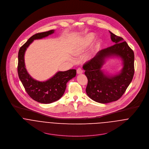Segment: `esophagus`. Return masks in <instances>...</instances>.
Segmentation results:
<instances>
[{
  "label": "esophagus",
  "instance_id": "34e87169",
  "mask_svg": "<svg viewBox=\"0 0 149 149\" xmlns=\"http://www.w3.org/2000/svg\"><path fill=\"white\" fill-rule=\"evenodd\" d=\"M83 70L81 69V68H77V74H81V73H83Z\"/></svg>",
  "mask_w": 149,
  "mask_h": 149
}]
</instances>
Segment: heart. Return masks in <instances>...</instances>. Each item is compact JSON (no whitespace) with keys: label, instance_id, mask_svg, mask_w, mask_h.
I'll use <instances>...</instances> for the list:
<instances>
[{"label":"heart","instance_id":"heart-1","mask_svg":"<svg viewBox=\"0 0 149 149\" xmlns=\"http://www.w3.org/2000/svg\"><path fill=\"white\" fill-rule=\"evenodd\" d=\"M94 38H95V36L93 34H89L86 35L85 37L84 38L81 45L79 47L77 50L76 51L75 53L76 54V53H79V52H81V50L84 49L86 47H88L93 41ZM100 45V41H97L95 43V49H97V48L99 47Z\"/></svg>","mask_w":149,"mask_h":149}]
</instances>
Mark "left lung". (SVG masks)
<instances>
[{
	"instance_id": "left-lung-1",
	"label": "left lung",
	"mask_w": 149,
	"mask_h": 149,
	"mask_svg": "<svg viewBox=\"0 0 149 149\" xmlns=\"http://www.w3.org/2000/svg\"><path fill=\"white\" fill-rule=\"evenodd\" d=\"M110 32V31H109ZM114 45L101 50L91 60L85 62L83 68L88 79L87 95L93 100L108 103L119 99L126 92L134 74V53L123 38L110 32ZM120 56L124 61V68L119 75L106 76L101 68L107 56Z\"/></svg>"
}]
</instances>
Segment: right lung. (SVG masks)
<instances>
[{"instance_id": "right-lung-1", "label": "right lung", "mask_w": 149, "mask_h": 149, "mask_svg": "<svg viewBox=\"0 0 149 149\" xmlns=\"http://www.w3.org/2000/svg\"><path fill=\"white\" fill-rule=\"evenodd\" d=\"M54 33V30L38 33L31 37L20 47L18 52V73L26 92L35 101L49 104L60 99L64 95L66 83L76 74V69L57 72L50 79L40 82L34 80L27 73L24 62V54L27 47L34 40L41 39Z\"/></svg>"}]
</instances>
